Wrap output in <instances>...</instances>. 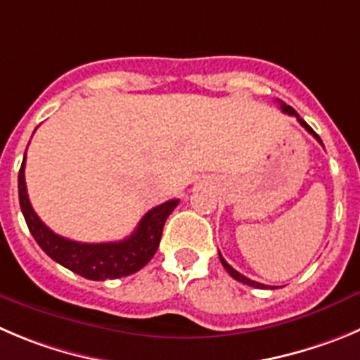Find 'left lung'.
Wrapping results in <instances>:
<instances>
[{"mask_svg": "<svg viewBox=\"0 0 360 360\" xmlns=\"http://www.w3.org/2000/svg\"><path fill=\"white\" fill-rule=\"evenodd\" d=\"M281 110H282V112H284V113H288V115H293V117H297V120H298V122H300L302 126H304L305 129H307L309 133H311L312 136H314V139H316L318 142L321 143V146H323V142H321V139H320V136H318V134L314 133V131H312V127L309 126V124L305 122L304 119H300V115H298V113L295 112V110L291 108V106H288V104H281ZM218 256H220V261H221V264H224V268H226V270H227V274H229L231 277H233V278H236V281L243 282V284H247V286H252V288H261V290H266V288H271V290H274V286H264V284H261V282L250 281V278H248V277H245V275H241L240 271H236V270H234V268L231 266V264L227 263V261L224 259V257H221V254H220V252H218Z\"/></svg>", "mask_w": 360, "mask_h": 360, "instance_id": "left-lung-1", "label": "left lung"}]
</instances>
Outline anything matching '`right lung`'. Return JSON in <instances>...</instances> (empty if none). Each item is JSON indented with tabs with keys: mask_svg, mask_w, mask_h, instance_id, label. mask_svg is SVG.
I'll return each mask as SVG.
<instances>
[{
	"mask_svg": "<svg viewBox=\"0 0 360 360\" xmlns=\"http://www.w3.org/2000/svg\"><path fill=\"white\" fill-rule=\"evenodd\" d=\"M25 161L26 153L19 169V204L30 233L53 261L90 281H106V278H119L134 274L153 259L160 247L165 221L176 210L179 200H167L147 211L133 234L122 241L82 243V241L67 240L53 233L33 211L26 191Z\"/></svg>",
	"mask_w": 360,
	"mask_h": 360,
	"instance_id": "right-lung-1",
	"label": "right lung"
}]
</instances>
